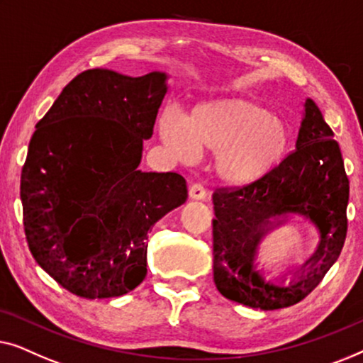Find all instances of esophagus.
<instances>
[{
    "label": "esophagus",
    "instance_id": "obj_1",
    "mask_svg": "<svg viewBox=\"0 0 363 363\" xmlns=\"http://www.w3.org/2000/svg\"><path fill=\"white\" fill-rule=\"evenodd\" d=\"M189 196H191L192 199H196V201H203L207 196V191L202 184L196 182V184H192L191 189H189Z\"/></svg>",
    "mask_w": 363,
    "mask_h": 363
}]
</instances>
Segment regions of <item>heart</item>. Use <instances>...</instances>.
Listing matches in <instances>:
<instances>
[{
	"mask_svg": "<svg viewBox=\"0 0 363 363\" xmlns=\"http://www.w3.org/2000/svg\"><path fill=\"white\" fill-rule=\"evenodd\" d=\"M157 128L167 151L179 161H191L197 151L216 152V174L232 187L263 181L291 147L288 125L264 106L242 99L202 101L186 118L164 111Z\"/></svg>",
	"mask_w": 363,
	"mask_h": 363,
	"instance_id": "1",
	"label": "heart"
}]
</instances>
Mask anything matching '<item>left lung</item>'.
Wrapping results in <instances>:
<instances>
[{"label":"left lung","instance_id":"left-lung-1","mask_svg":"<svg viewBox=\"0 0 363 363\" xmlns=\"http://www.w3.org/2000/svg\"><path fill=\"white\" fill-rule=\"evenodd\" d=\"M313 100L296 150L268 177L243 187H218L213 192V281L227 299L248 308L273 311L303 301L339 258L347 235L349 177L339 143ZM303 215L320 228L318 250L289 286L267 284L254 272L259 238L269 218Z\"/></svg>","mask_w":363,"mask_h":363}]
</instances>
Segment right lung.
Masks as SVG:
<instances>
[{"mask_svg":"<svg viewBox=\"0 0 363 363\" xmlns=\"http://www.w3.org/2000/svg\"><path fill=\"white\" fill-rule=\"evenodd\" d=\"M166 79L85 70L35 125L21 171L24 233L39 267L80 298L135 289L147 232L187 199L177 172L138 169Z\"/></svg>","mask_w":363,"mask_h":363,"instance_id":"1","label":"right lung"}]
</instances>
